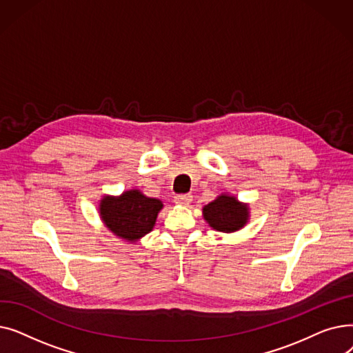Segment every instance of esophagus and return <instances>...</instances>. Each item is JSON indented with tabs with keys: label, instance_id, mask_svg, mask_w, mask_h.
<instances>
[{
	"label": "esophagus",
	"instance_id": "obj_1",
	"mask_svg": "<svg viewBox=\"0 0 353 353\" xmlns=\"http://www.w3.org/2000/svg\"><path fill=\"white\" fill-rule=\"evenodd\" d=\"M192 200H193L192 194H176L174 196V201L179 203V205H183V206H189Z\"/></svg>",
	"mask_w": 353,
	"mask_h": 353
}]
</instances>
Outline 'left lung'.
<instances>
[{
    "instance_id": "1",
    "label": "left lung",
    "mask_w": 353,
    "mask_h": 353,
    "mask_svg": "<svg viewBox=\"0 0 353 353\" xmlns=\"http://www.w3.org/2000/svg\"><path fill=\"white\" fill-rule=\"evenodd\" d=\"M203 217L212 229L232 233L248 223L249 206L234 196L223 193L203 208Z\"/></svg>"
}]
</instances>
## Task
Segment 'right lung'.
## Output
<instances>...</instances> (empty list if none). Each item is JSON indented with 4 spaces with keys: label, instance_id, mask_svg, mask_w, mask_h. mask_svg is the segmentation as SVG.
Segmentation results:
<instances>
[{
    "label": "right lung",
    "instance_id": "add662e5",
    "mask_svg": "<svg viewBox=\"0 0 353 353\" xmlns=\"http://www.w3.org/2000/svg\"><path fill=\"white\" fill-rule=\"evenodd\" d=\"M161 209V200L147 197L136 189L120 196H104L99 206L105 228L130 243H136L153 230Z\"/></svg>",
    "mask_w": 353,
    "mask_h": 353
}]
</instances>
